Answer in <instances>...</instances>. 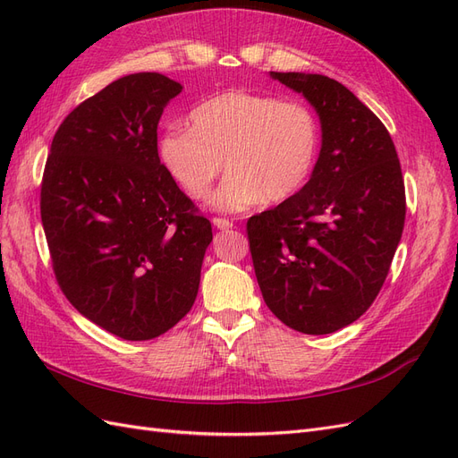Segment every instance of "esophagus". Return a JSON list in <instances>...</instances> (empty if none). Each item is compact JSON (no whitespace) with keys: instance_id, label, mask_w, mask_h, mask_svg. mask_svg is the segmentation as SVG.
Wrapping results in <instances>:
<instances>
[{"instance_id":"obj_1","label":"esophagus","mask_w":458,"mask_h":458,"mask_svg":"<svg viewBox=\"0 0 458 458\" xmlns=\"http://www.w3.org/2000/svg\"><path fill=\"white\" fill-rule=\"evenodd\" d=\"M212 224H214V227H217L219 231H229V229H233V221H229V219H225V217H214Z\"/></svg>"}]
</instances>
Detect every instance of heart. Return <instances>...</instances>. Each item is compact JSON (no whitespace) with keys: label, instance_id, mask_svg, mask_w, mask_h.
<instances>
[{"label":"heart","instance_id":"1","mask_svg":"<svg viewBox=\"0 0 458 458\" xmlns=\"http://www.w3.org/2000/svg\"><path fill=\"white\" fill-rule=\"evenodd\" d=\"M189 118L191 128L162 135L160 158L191 199L208 197L224 160L229 174L210 199L217 212L284 202L308 185L321 128L306 103L233 89L200 103Z\"/></svg>","mask_w":458,"mask_h":458}]
</instances>
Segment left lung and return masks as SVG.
Wrapping results in <instances>:
<instances>
[{"instance_id":"left-lung-1","label":"left lung","mask_w":458,"mask_h":458,"mask_svg":"<svg viewBox=\"0 0 458 458\" xmlns=\"http://www.w3.org/2000/svg\"><path fill=\"white\" fill-rule=\"evenodd\" d=\"M321 120L308 185L248 219L256 279L276 318L303 335L357 321L378 296L405 225L395 145L378 116L323 74L269 72Z\"/></svg>"}]
</instances>
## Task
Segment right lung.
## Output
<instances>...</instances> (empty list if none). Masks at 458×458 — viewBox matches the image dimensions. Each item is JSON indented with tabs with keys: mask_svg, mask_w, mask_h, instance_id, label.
Returning a JSON list of instances; mask_svg holds the SVG:
<instances>
[{
	"mask_svg": "<svg viewBox=\"0 0 458 458\" xmlns=\"http://www.w3.org/2000/svg\"><path fill=\"white\" fill-rule=\"evenodd\" d=\"M183 86L158 72L108 84L64 118L41 182V224L68 301L123 340L191 311L212 225L158 157V122Z\"/></svg>",
	"mask_w": 458,
	"mask_h": 458,
	"instance_id": "obj_1",
	"label": "right lung"
}]
</instances>
